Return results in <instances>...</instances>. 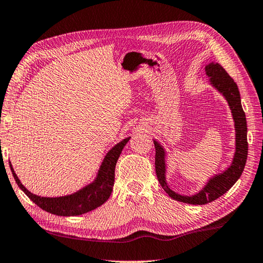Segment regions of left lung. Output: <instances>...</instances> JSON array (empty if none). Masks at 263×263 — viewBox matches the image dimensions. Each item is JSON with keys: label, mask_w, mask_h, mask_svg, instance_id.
<instances>
[{"label": "left lung", "mask_w": 263, "mask_h": 263, "mask_svg": "<svg viewBox=\"0 0 263 263\" xmlns=\"http://www.w3.org/2000/svg\"><path fill=\"white\" fill-rule=\"evenodd\" d=\"M206 76L209 77V83L216 89L222 96L226 98L228 105L230 107L231 116L234 119L235 125V153L232 157L231 163L224 171L214 174L210 177L205 185L197 193L192 196L180 195L171 189L166 180L167 152L160 142L153 138L156 147V173L158 181L163 190L171 198L182 202H187L192 205H205L207 202L217 199L230 189V187L238 181L244 167L246 165L247 151V123L245 113L242 111L240 93L236 82L232 80L229 74L222 67L219 63L211 62L205 66Z\"/></svg>", "instance_id": "1"}]
</instances>
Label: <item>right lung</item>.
<instances>
[{
    "label": "right lung",
    "instance_id": "obj_1",
    "mask_svg": "<svg viewBox=\"0 0 263 263\" xmlns=\"http://www.w3.org/2000/svg\"><path fill=\"white\" fill-rule=\"evenodd\" d=\"M129 140L130 137L123 138L122 141L117 143L106 153V156L104 157L101 163L100 170L97 172L95 180L91 183H89V184L72 193V195L62 197H41L34 195L22 184L21 180L13 171L11 162L9 161V163L14 181H16L18 186L26 193L29 199L35 202L43 211L59 216L81 215L102 206L110 198L113 184H115V171L117 161L121 155L122 148L125 147Z\"/></svg>",
    "mask_w": 263,
    "mask_h": 263
}]
</instances>
